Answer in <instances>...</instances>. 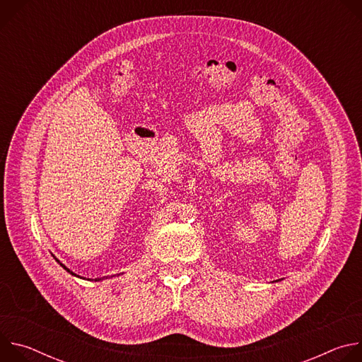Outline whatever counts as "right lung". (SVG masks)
<instances>
[{
  "mask_svg": "<svg viewBox=\"0 0 362 362\" xmlns=\"http://www.w3.org/2000/svg\"><path fill=\"white\" fill-rule=\"evenodd\" d=\"M53 256H54V255H53ZM54 259H56V261H57V262H59V264H60V267H62V268H64V269H66V271H67V272H69V274H71V275H74V276H77V278H81V276H78V275H76V274H74V272H73V271H70V269H69V268H67V267H66V265H64V264H62V262H60V261H59V259H57V257H56V256H54ZM110 278H113V276H110ZM83 279H86V278H83ZM103 279H107V278H95V279H94V281H103ZM90 281H91V279H90Z\"/></svg>",
  "mask_w": 362,
  "mask_h": 362,
  "instance_id": "right-lung-1",
  "label": "right lung"
}]
</instances>
